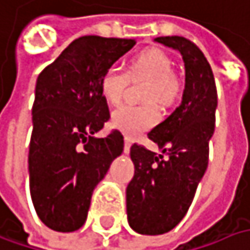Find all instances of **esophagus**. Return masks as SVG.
Here are the masks:
<instances>
[{"instance_id":"obj_1","label":"esophagus","mask_w":250,"mask_h":250,"mask_svg":"<svg viewBox=\"0 0 250 250\" xmlns=\"http://www.w3.org/2000/svg\"><path fill=\"white\" fill-rule=\"evenodd\" d=\"M130 147H131V139L125 137V153H128V151H130Z\"/></svg>"}]
</instances>
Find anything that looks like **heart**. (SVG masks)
Returning a JSON list of instances; mask_svg holds the SVG:
<instances>
[{"label":"heart","mask_w":250,"mask_h":250,"mask_svg":"<svg viewBox=\"0 0 250 250\" xmlns=\"http://www.w3.org/2000/svg\"><path fill=\"white\" fill-rule=\"evenodd\" d=\"M147 81L143 92L144 104H125L111 116V123L125 134L133 137L154 127L161 114L155 104L172 106L183 93V79L172 69V59L167 52L151 48L130 59L127 69L107 67L99 82L100 93L110 106H119L125 99L128 82Z\"/></svg>","instance_id":"1"}]
</instances>
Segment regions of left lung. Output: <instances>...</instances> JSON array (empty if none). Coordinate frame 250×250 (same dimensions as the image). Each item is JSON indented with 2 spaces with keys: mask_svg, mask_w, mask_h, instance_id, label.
Instances as JSON below:
<instances>
[{
  "mask_svg": "<svg viewBox=\"0 0 250 250\" xmlns=\"http://www.w3.org/2000/svg\"><path fill=\"white\" fill-rule=\"evenodd\" d=\"M155 41L183 55L185 89L181 104L148 133L167 157L137 143L130 148L134 177L125 191L127 218L141 235L168 232L191 207L208 167L218 100L211 65L192 41L184 37Z\"/></svg>",
  "mask_w": 250,
  "mask_h": 250,
  "instance_id": "left-lung-1",
  "label": "left lung"
}]
</instances>
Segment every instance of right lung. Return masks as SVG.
Returning <instances> with one entry per match:
<instances>
[{"instance_id": "right-lung-1", "label": "right lung", "mask_w": 250, "mask_h": 250, "mask_svg": "<svg viewBox=\"0 0 250 250\" xmlns=\"http://www.w3.org/2000/svg\"><path fill=\"white\" fill-rule=\"evenodd\" d=\"M134 45L136 39L81 37L38 76L29 189L39 219L53 230L73 232L84 224L95 187L123 151L119 130L95 137L110 119L99 82Z\"/></svg>"}]
</instances>
